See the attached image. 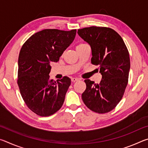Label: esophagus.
Masks as SVG:
<instances>
[{
  "label": "esophagus",
  "mask_w": 148,
  "mask_h": 148,
  "mask_svg": "<svg viewBox=\"0 0 148 148\" xmlns=\"http://www.w3.org/2000/svg\"><path fill=\"white\" fill-rule=\"evenodd\" d=\"M71 80H72V82H77V80H78V79L76 78V77H72Z\"/></svg>",
  "instance_id": "esophagus-1"
}]
</instances>
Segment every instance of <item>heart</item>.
I'll return each instance as SVG.
<instances>
[{
    "instance_id": "1",
    "label": "heart",
    "mask_w": 148,
    "mask_h": 148,
    "mask_svg": "<svg viewBox=\"0 0 148 148\" xmlns=\"http://www.w3.org/2000/svg\"><path fill=\"white\" fill-rule=\"evenodd\" d=\"M84 44H83V43H81V44H78L77 46V47H79V46H83V45H84Z\"/></svg>"
}]
</instances>
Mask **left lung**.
I'll return each mask as SVG.
<instances>
[{
	"label": "left lung",
	"instance_id": "1",
	"mask_svg": "<svg viewBox=\"0 0 148 148\" xmlns=\"http://www.w3.org/2000/svg\"><path fill=\"white\" fill-rule=\"evenodd\" d=\"M77 34L91 46V63L98 65L102 76L98 84L84 80L82 100L92 112L108 113L118 104L128 84L129 51L121 36L108 27H86L77 30Z\"/></svg>",
	"mask_w": 148,
	"mask_h": 148
}]
</instances>
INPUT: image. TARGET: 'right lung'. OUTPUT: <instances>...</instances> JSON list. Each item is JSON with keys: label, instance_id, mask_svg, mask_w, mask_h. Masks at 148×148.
<instances>
[{"label": "right lung", "instance_id": "add662e5", "mask_svg": "<svg viewBox=\"0 0 148 148\" xmlns=\"http://www.w3.org/2000/svg\"><path fill=\"white\" fill-rule=\"evenodd\" d=\"M76 29L69 31L44 29L30 37L20 50L17 84L27 107L37 115L47 117L62 107L71 79L64 76L50 79L51 62L59 57L74 40Z\"/></svg>", "mask_w": 148, "mask_h": 148}]
</instances>
